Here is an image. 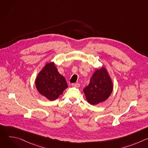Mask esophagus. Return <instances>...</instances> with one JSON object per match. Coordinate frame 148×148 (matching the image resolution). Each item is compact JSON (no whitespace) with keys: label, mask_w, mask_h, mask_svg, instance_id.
I'll use <instances>...</instances> for the list:
<instances>
[{"label":"esophagus","mask_w":148,"mask_h":148,"mask_svg":"<svg viewBox=\"0 0 148 148\" xmlns=\"http://www.w3.org/2000/svg\"><path fill=\"white\" fill-rule=\"evenodd\" d=\"M71 86H72V87H73L78 88V87H79V86H80V84H79V83H73V84H71Z\"/></svg>","instance_id":"obj_1"}]
</instances>
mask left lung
I'll list each match as a JSON object with an SVG mask.
<instances>
[{
  "instance_id": "left-lung-1",
  "label": "left lung",
  "mask_w": 148,
  "mask_h": 148,
  "mask_svg": "<svg viewBox=\"0 0 148 148\" xmlns=\"http://www.w3.org/2000/svg\"><path fill=\"white\" fill-rule=\"evenodd\" d=\"M113 85L106 69L97 70L92 75L88 86L84 88L87 101L96 105L106 100L112 93Z\"/></svg>"
}]
</instances>
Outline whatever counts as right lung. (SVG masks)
Wrapping results in <instances>:
<instances>
[{"label": "right lung", "instance_id": "add662e5", "mask_svg": "<svg viewBox=\"0 0 148 148\" xmlns=\"http://www.w3.org/2000/svg\"><path fill=\"white\" fill-rule=\"evenodd\" d=\"M35 83L39 93L50 101L56 99L68 87L65 78L58 72L53 62L45 66L37 75Z\"/></svg>", "mask_w": 148, "mask_h": 148}]
</instances>
